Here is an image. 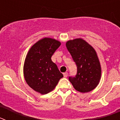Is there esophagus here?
<instances>
[{
    "instance_id": "34e87169",
    "label": "esophagus",
    "mask_w": 120,
    "mask_h": 120,
    "mask_svg": "<svg viewBox=\"0 0 120 120\" xmlns=\"http://www.w3.org/2000/svg\"><path fill=\"white\" fill-rule=\"evenodd\" d=\"M63 75H64V77H67L68 76V73H67V72L64 73Z\"/></svg>"
}]
</instances>
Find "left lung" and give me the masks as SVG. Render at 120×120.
<instances>
[{
	"instance_id": "left-lung-1",
	"label": "left lung",
	"mask_w": 120,
	"mask_h": 120,
	"mask_svg": "<svg viewBox=\"0 0 120 120\" xmlns=\"http://www.w3.org/2000/svg\"><path fill=\"white\" fill-rule=\"evenodd\" d=\"M66 47L77 67L76 76L69 77L74 88L82 93L96 88L101 76V65L96 51L80 38L67 41Z\"/></svg>"
}]
</instances>
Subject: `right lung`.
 <instances>
[{
    "mask_svg": "<svg viewBox=\"0 0 120 120\" xmlns=\"http://www.w3.org/2000/svg\"><path fill=\"white\" fill-rule=\"evenodd\" d=\"M61 43L58 40L45 37L38 41L27 52L23 66L26 83L41 94L55 89L63 75L51 58Z\"/></svg>",
    "mask_w": 120,
    "mask_h": 120,
    "instance_id": "obj_1",
    "label": "right lung"
}]
</instances>
